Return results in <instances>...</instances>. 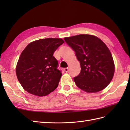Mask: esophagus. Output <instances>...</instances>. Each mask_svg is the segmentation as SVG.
I'll return each instance as SVG.
<instances>
[{"mask_svg": "<svg viewBox=\"0 0 130 130\" xmlns=\"http://www.w3.org/2000/svg\"><path fill=\"white\" fill-rule=\"evenodd\" d=\"M68 70H69V69H68V68H65V69H64V71H65V72H68Z\"/></svg>", "mask_w": 130, "mask_h": 130, "instance_id": "esophagus-1", "label": "esophagus"}]
</instances>
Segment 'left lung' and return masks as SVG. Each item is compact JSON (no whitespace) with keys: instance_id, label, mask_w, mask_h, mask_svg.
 <instances>
[{"instance_id":"1","label":"left lung","mask_w":130,"mask_h":130,"mask_svg":"<svg viewBox=\"0 0 130 130\" xmlns=\"http://www.w3.org/2000/svg\"><path fill=\"white\" fill-rule=\"evenodd\" d=\"M64 40L75 51L80 64V73L74 78L76 86L88 93L107 87L113 76L115 63L106 44L90 35L65 37Z\"/></svg>"}]
</instances>
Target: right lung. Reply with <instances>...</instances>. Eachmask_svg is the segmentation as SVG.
I'll return each mask as SVG.
<instances>
[{"mask_svg": "<svg viewBox=\"0 0 130 130\" xmlns=\"http://www.w3.org/2000/svg\"><path fill=\"white\" fill-rule=\"evenodd\" d=\"M64 42L61 38H48L29 43L22 52L16 67L18 81L33 95L45 96L56 89L61 72L54 52Z\"/></svg>", "mask_w": 130, "mask_h": 130, "instance_id": "add662e5", "label": "right lung"}]
</instances>
